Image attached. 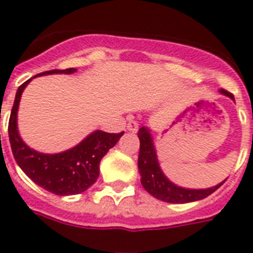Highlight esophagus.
Wrapping results in <instances>:
<instances>
[{
	"mask_svg": "<svg viewBox=\"0 0 253 253\" xmlns=\"http://www.w3.org/2000/svg\"><path fill=\"white\" fill-rule=\"evenodd\" d=\"M126 129L131 133H135L138 130V123L135 120H129L128 125H126Z\"/></svg>",
	"mask_w": 253,
	"mask_h": 253,
	"instance_id": "34e87169",
	"label": "esophagus"
}]
</instances>
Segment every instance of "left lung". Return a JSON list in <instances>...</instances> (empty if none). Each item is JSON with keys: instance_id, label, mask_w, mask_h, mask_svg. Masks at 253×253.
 Segmentation results:
<instances>
[{"instance_id": "obj_1", "label": "left lung", "mask_w": 253, "mask_h": 253, "mask_svg": "<svg viewBox=\"0 0 253 253\" xmlns=\"http://www.w3.org/2000/svg\"><path fill=\"white\" fill-rule=\"evenodd\" d=\"M220 92L233 98V94L229 92L224 89H220ZM138 138L141 142L139 156H138V169L141 174V183L143 188L157 200L169 202V204H187V202L204 200L217 188H220L226 180L225 179L220 184L206 189H189L179 187L170 182L160 168L150 129L147 126H142L138 131Z\"/></svg>"}]
</instances>
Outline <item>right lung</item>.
Returning a JSON list of instances; mask_svg holds the SVG:
<instances>
[{"label": "right lung", "instance_id": "right-lung-1", "mask_svg": "<svg viewBox=\"0 0 253 253\" xmlns=\"http://www.w3.org/2000/svg\"><path fill=\"white\" fill-rule=\"evenodd\" d=\"M77 69L49 70L36 77L48 74H73ZM33 77V78H36ZM33 78L18 88L11 115L8 120V138L12 155L20 169L36 184L57 196H71L87 191L100 175V163L107 151L118 143L122 133L96 130L75 147L60 153H41L24 143L18 130V109L21 93Z\"/></svg>", "mask_w": 253, "mask_h": 253}]
</instances>
